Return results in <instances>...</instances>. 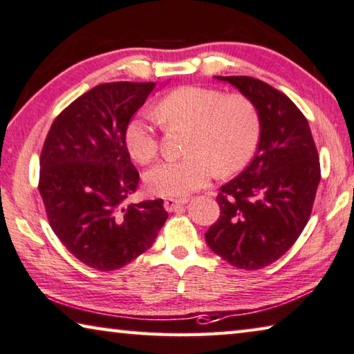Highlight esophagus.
<instances>
[{"label": "esophagus", "instance_id": "34e87169", "mask_svg": "<svg viewBox=\"0 0 354 354\" xmlns=\"http://www.w3.org/2000/svg\"><path fill=\"white\" fill-rule=\"evenodd\" d=\"M186 203V200H176V198H167L164 201V207L168 212H173V211H178L179 207H183V205Z\"/></svg>", "mask_w": 354, "mask_h": 354}]
</instances>
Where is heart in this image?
<instances>
[{
	"label": "heart",
	"mask_w": 354,
	"mask_h": 354,
	"mask_svg": "<svg viewBox=\"0 0 354 354\" xmlns=\"http://www.w3.org/2000/svg\"><path fill=\"white\" fill-rule=\"evenodd\" d=\"M156 116L168 129H187L184 159L162 162L147 173L151 194L184 198L205 187L214 171L221 176L239 171L254 156L260 138V116L243 94L225 96L218 89L183 86L156 105ZM124 142L138 164H149L159 154L156 129L145 116L127 122Z\"/></svg>",
	"instance_id": "1"
}]
</instances>
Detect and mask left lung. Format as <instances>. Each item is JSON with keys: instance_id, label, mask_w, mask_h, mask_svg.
Masks as SVG:
<instances>
[{"instance_id": "1", "label": "left lung", "mask_w": 354, "mask_h": 354, "mask_svg": "<svg viewBox=\"0 0 354 354\" xmlns=\"http://www.w3.org/2000/svg\"><path fill=\"white\" fill-rule=\"evenodd\" d=\"M254 102L260 138L244 171L217 195L221 217L205 233L209 249L239 269L279 260L310 217L319 162L310 127L283 93L254 77H216Z\"/></svg>"}]
</instances>
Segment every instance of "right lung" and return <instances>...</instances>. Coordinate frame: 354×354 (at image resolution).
I'll use <instances>...</instances> for the list:
<instances>
[{"mask_svg":"<svg viewBox=\"0 0 354 354\" xmlns=\"http://www.w3.org/2000/svg\"><path fill=\"white\" fill-rule=\"evenodd\" d=\"M154 89L151 82L94 86L61 111L44 143L39 192L50 227L72 255L99 271L147 252L168 217L162 198L124 205L140 179L126 126Z\"/></svg>","mask_w":354,"mask_h":354,"instance_id":"add662e5","label":"right lung"}]
</instances>
